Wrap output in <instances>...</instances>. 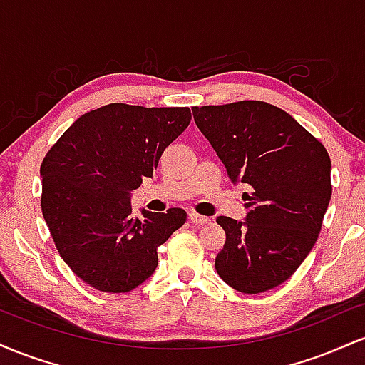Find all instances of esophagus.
Here are the masks:
<instances>
[{
    "instance_id": "34e87169",
    "label": "esophagus",
    "mask_w": 365,
    "mask_h": 365,
    "mask_svg": "<svg viewBox=\"0 0 365 365\" xmlns=\"http://www.w3.org/2000/svg\"><path fill=\"white\" fill-rule=\"evenodd\" d=\"M188 220H190L194 225H206V223H209V217L197 215V212H190V215H188Z\"/></svg>"
}]
</instances>
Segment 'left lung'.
Returning a JSON list of instances; mask_svg holds the SVG:
<instances>
[{"mask_svg":"<svg viewBox=\"0 0 365 365\" xmlns=\"http://www.w3.org/2000/svg\"><path fill=\"white\" fill-rule=\"evenodd\" d=\"M232 182L250 185L245 221L220 216L216 271L242 293L287 282L319 237L331 199V159L312 133L264 101L192 108Z\"/></svg>","mask_w":365,"mask_h":365,"instance_id":"1","label":"left lung"}]
</instances>
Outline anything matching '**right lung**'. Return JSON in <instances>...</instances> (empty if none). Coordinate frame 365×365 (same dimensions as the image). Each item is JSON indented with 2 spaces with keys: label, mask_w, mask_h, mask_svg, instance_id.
<instances>
[{
  "label": "right lung",
  "mask_w": 365,
  "mask_h": 365,
  "mask_svg": "<svg viewBox=\"0 0 365 365\" xmlns=\"http://www.w3.org/2000/svg\"><path fill=\"white\" fill-rule=\"evenodd\" d=\"M190 118L188 108L106 104L82 115L46 154V225L63 261L96 290L125 293L144 283L158 247L187 221L180 207L133 217L130 192L153 177Z\"/></svg>",
  "instance_id": "1"
}]
</instances>
